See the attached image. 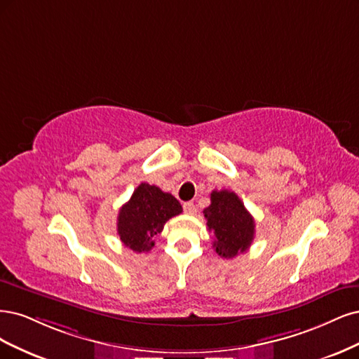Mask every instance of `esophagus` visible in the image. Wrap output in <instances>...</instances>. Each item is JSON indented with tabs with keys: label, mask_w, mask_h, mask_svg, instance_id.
Instances as JSON below:
<instances>
[{
	"label": "esophagus",
	"mask_w": 359,
	"mask_h": 359,
	"mask_svg": "<svg viewBox=\"0 0 359 359\" xmlns=\"http://www.w3.org/2000/svg\"><path fill=\"white\" fill-rule=\"evenodd\" d=\"M183 210H184V213H188V215H195L196 213V205L194 204V203H184L183 204Z\"/></svg>",
	"instance_id": "1"
}]
</instances>
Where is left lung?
Segmentation results:
<instances>
[{
  "label": "left lung",
  "mask_w": 359,
  "mask_h": 359,
  "mask_svg": "<svg viewBox=\"0 0 359 359\" xmlns=\"http://www.w3.org/2000/svg\"><path fill=\"white\" fill-rule=\"evenodd\" d=\"M212 204L204 209L207 228L215 234L213 248L219 257L234 258L246 252L255 237V221L236 192L210 194Z\"/></svg>",
  "instance_id": "left-lung-1"
}]
</instances>
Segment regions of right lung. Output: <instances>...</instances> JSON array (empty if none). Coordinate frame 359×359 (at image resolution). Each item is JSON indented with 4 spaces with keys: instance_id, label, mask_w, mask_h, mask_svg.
I'll return each mask as SVG.
<instances>
[{
    "instance_id": "1",
    "label": "right lung",
    "mask_w": 359,
    "mask_h": 359,
    "mask_svg": "<svg viewBox=\"0 0 359 359\" xmlns=\"http://www.w3.org/2000/svg\"><path fill=\"white\" fill-rule=\"evenodd\" d=\"M180 203L155 184L140 183L125 203L118 216V234L131 250L142 253L155 246V237L161 234L165 222L180 215Z\"/></svg>"
}]
</instances>
